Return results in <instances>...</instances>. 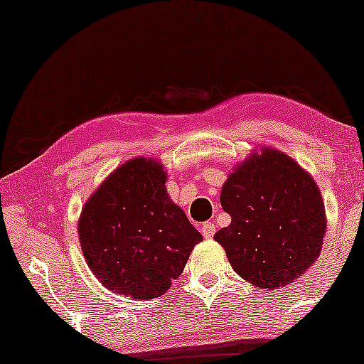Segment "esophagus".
<instances>
[{
	"label": "esophagus",
	"mask_w": 364,
	"mask_h": 364,
	"mask_svg": "<svg viewBox=\"0 0 364 364\" xmlns=\"http://www.w3.org/2000/svg\"><path fill=\"white\" fill-rule=\"evenodd\" d=\"M215 232H217V227L213 222H205L202 225V235L205 238H212L213 235H215Z\"/></svg>",
	"instance_id": "esophagus-1"
}]
</instances>
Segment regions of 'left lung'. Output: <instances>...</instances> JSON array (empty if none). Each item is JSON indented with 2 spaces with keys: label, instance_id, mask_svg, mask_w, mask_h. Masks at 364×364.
I'll list each match as a JSON object with an SVG mask.
<instances>
[{
  "label": "left lung",
  "instance_id": "8db88e82",
  "mask_svg": "<svg viewBox=\"0 0 364 364\" xmlns=\"http://www.w3.org/2000/svg\"><path fill=\"white\" fill-rule=\"evenodd\" d=\"M220 203L232 223L213 238L255 287H285L320 257L326 232L320 188L285 154H252L230 173Z\"/></svg>",
  "mask_w": 364,
  "mask_h": 364
}]
</instances>
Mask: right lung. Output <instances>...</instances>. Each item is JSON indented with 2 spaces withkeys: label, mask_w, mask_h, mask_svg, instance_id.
Returning a JSON list of instances; mask_svg holds the SVG:
<instances>
[{
  "label": "right lung",
  "mask_w": 364,
  "mask_h": 364,
  "mask_svg": "<svg viewBox=\"0 0 364 364\" xmlns=\"http://www.w3.org/2000/svg\"><path fill=\"white\" fill-rule=\"evenodd\" d=\"M161 164L139 157L114 171L79 218V240L91 272L107 290L154 300L183 272L203 240L166 191Z\"/></svg>",
  "instance_id": "obj_1"
}]
</instances>
